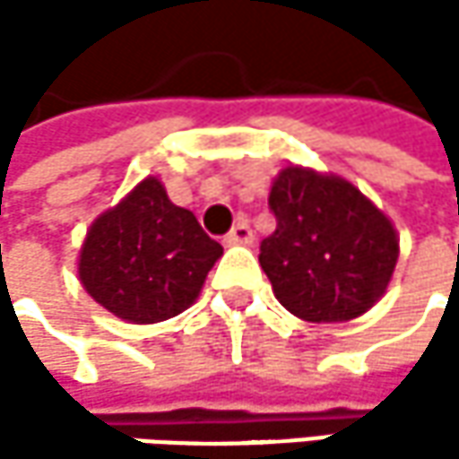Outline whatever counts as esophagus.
<instances>
[{"label":"esophagus","instance_id":"esophagus-1","mask_svg":"<svg viewBox=\"0 0 459 459\" xmlns=\"http://www.w3.org/2000/svg\"><path fill=\"white\" fill-rule=\"evenodd\" d=\"M252 238H255L252 229H249L244 221H238V223L230 229L229 236H226V244H252Z\"/></svg>","mask_w":459,"mask_h":459}]
</instances>
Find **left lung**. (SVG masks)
I'll return each mask as SVG.
<instances>
[{"label": "left lung", "mask_w": 459, "mask_h": 459, "mask_svg": "<svg viewBox=\"0 0 459 459\" xmlns=\"http://www.w3.org/2000/svg\"><path fill=\"white\" fill-rule=\"evenodd\" d=\"M268 204L276 230L260 244V265L290 314L340 324L385 295L399 233L351 180L290 164L273 178Z\"/></svg>", "instance_id": "obj_1"}]
</instances>
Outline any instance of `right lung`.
Segmentation results:
<instances>
[{
	"instance_id": "right-lung-1",
	"label": "right lung",
	"mask_w": 459,
	"mask_h": 459,
	"mask_svg": "<svg viewBox=\"0 0 459 459\" xmlns=\"http://www.w3.org/2000/svg\"><path fill=\"white\" fill-rule=\"evenodd\" d=\"M223 247L148 175L98 215L79 249V281L117 319L156 324L196 303Z\"/></svg>"
}]
</instances>
